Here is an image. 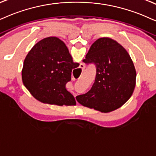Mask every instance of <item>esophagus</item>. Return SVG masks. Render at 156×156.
Instances as JSON below:
<instances>
[{
    "label": "esophagus",
    "instance_id": "34e87169",
    "mask_svg": "<svg viewBox=\"0 0 156 156\" xmlns=\"http://www.w3.org/2000/svg\"><path fill=\"white\" fill-rule=\"evenodd\" d=\"M80 68L82 69V70H85V68H86V66H85L84 64H80Z\"/></svg>",
    "mask_w": 156,
    "mask_h": 156
}]
</instances>
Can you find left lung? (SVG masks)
I'll return each instance as SVG.
<instances>
[{
	"mask_svg": "<svg viewBox=\"0 0 156 156\" xmlns=\"http://www.w3.org/2000/svg\"><path fill=\"white\" fill-rule=\"evenodd\" d=\"M83 62L94 63L95 81L89 91L77 96V101L86 107L107 113L119 109L133 95L136 70L127 50L108 37L93 43Z\"/></svg>",
	"mask_w": 156,
	"mask_h": 156,
	"instance_id": "8db88e82",
	"label": "left lung"
}]
</instances>
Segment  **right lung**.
Masks as SVG:
<instances>
[{
    "label": "right lung",
    "mask_w": 156,
    "mask_h": 156,
    "mask_svg": "<svg viewBox=\"0 0 156 156\" xmlns=\"http://www.w3.org/2000/svg\"><path fill=\"white\" fill-rule=\"evenodd\" d=\"M78 66L62 40L47 37L34 44L26 57L21 72L23 83L42 103L74 106L76 100L66 85L71 80L73 70Z\"/></svg>",
    "instance_id": "1"
}]
</instances>
